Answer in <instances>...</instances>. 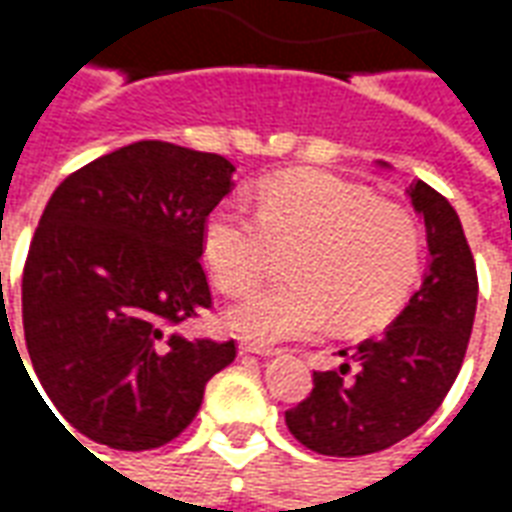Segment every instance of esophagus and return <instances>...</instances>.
<instances>
[{"mask_svg":"<svg viewBox=\"0 0 512 512\" xmlns=\"http://www.w3.org/2000/svg\"><path fill=\"white\" fill-rule=\"evenodd\" d=\"M238 351H241V354H257V356L277 354V348H271V345H263V343H249V340H241V343H238Z\"/></svg>","mask_w":512,"mask_h":512,"instance_id":"esophagus-1","label":"esophagus"}]
</instances>
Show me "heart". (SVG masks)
Returning <instances> with one entry per match:
<instances>
[{"mask_svg":"<svg viewBox=\"0 0 512 512\" xmlns=\"http://www.w3.org/2000/svg\"><path fill=\"white\" fill-rule=\"evenodd\" d=\"M202 260L216 288H255L274 249H290L288 282L249 293L230 326L257 343L310 337L334 315L348 332L384 326L414 288L422 266L417 219L359 183L296 169L257 189L255 213L216 205L202 222Z\"/></svg>","mask_w":512,"mask_h":512,"instance_id":"obj_1","label":"heart"}]
</instances>
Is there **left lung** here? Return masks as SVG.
Masks as SVG:
<instances>
[{
	"label": "left lung",
	"instance_id": "obj_1",
	"mask_svg": "<svg viewBox=\"0 0 512 512\" xmlns=\"http://www.w3.org/2000/svg\"><path fill=\"white\" fill-rule=\"evenodd\" d=\"M425 219L430 263L406 310L354 348L340 370L312 373V392L285 411L290 433L312 452L356 458L422 428L461 373L474 310L477 268L461 219L425 180L408 186Z\"/></svg>",
	"mask_w": 512,
	"mask_h": 512
}]
</instances>
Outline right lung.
Returning a JSON list of instances; mask_svg holds the SVG:
<instances>
[{"label":"right lung","instance_id":"obj_1","mask_svg":"<svg viewBox=\"0 0 512 512\" xmlns=\"http://www.w3.org/2000/svg\"><path fill=\"white\" fill-rule=\"evenodd\" d=\"M233 172L224 156L145 139L51 194L21 282L24 340L51 406L87 439L128 452L167 444L235 359V340L175 332L211 310L200 233Z\"/></svg>","mask_w":512,"mask_h":512}]
</instances>
